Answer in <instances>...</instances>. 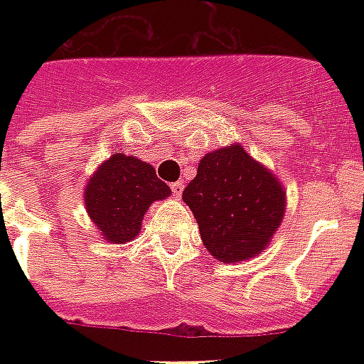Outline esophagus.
Returning a JSON list of instances; mask_svg holds the SVG:
<instances>
[{"instance_id":"obj_1","label":"esophagus","mask_w":364,"mask_h":364,"mask_svg":"<svg viewBox=\"0 0 364 364\" xmlns=\"http://www.w3.org/2000/svg\"><path fill=\"white\" fill-rule=\"evenodd\" d=\"M170 187H171V193H173V196H177V198H179V196L183 194V188H185V183L176 181V183H171Z\"/></svg>"}]
</instances>
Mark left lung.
Masks as SVG:
<instances>
[{
	"label": "left lung",
	"mask_w": 364,
	"mask_h": 364,
	"mask_svg": "<svg viewBox=\"0 0 364 364\" xmlns=\"http://www.w3.org/2000/svg\"><path fill=\"white\" fill-rule=\"evenodd\" d=\"M205 249L221 262L247 260L264 251L285 213V191L242 145L211 151L183 191Z\"/></svg>",
	"instance_id": "1"
}]
</instances>
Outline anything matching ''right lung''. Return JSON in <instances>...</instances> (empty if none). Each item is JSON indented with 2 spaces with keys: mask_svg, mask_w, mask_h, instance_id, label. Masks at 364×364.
Segmentation results:
<instances>
[{
  "mask_svg": "<svg viewBox=\"0 0 364 364\" xmlns=\"http://www.w3.org/2000/svg\"><path fill=\"white\" fill-rule=\"evenodd\" d=\"M170 193L153 166L119 151L88 179L85 205L105 242L126 243L139 234L149 205Z\"/></svg>",
  "mask_w": 364,
  "mask_h": 364,
  "instance_id": "1",
  "label": "right lung"
}]
</instances>
